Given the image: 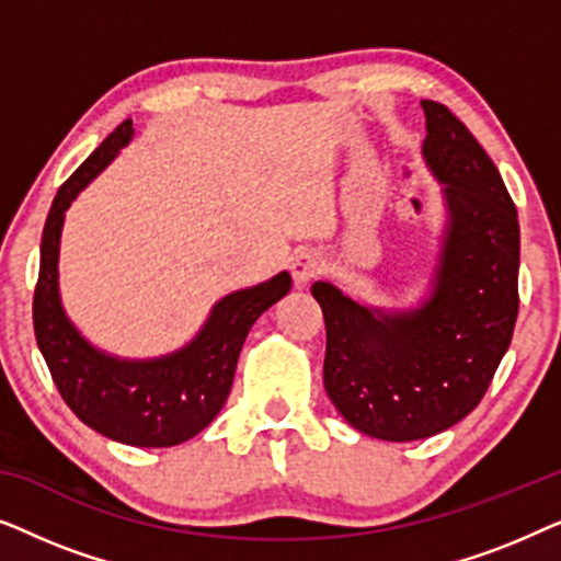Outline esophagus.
<instances>
[{
  "instance_id": "obj_1",
  "label": "esophagus",
  "mask_w": 561,
  "mask_h": 561,
  "mask_svg": "<svg viewBox=\"0 0 561 561\" xmlns=\"http://www.w3.org/2000/svg\"><path fill=\"white\" fill-rule=\"evenodd\" d=\"M321 257L317 255L313 250H301L298 255L294 257V265H290V271H294V280L296 286H309L313 278H319L321 275Z\"/></svg>"
}]
</instances>
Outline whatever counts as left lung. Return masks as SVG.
<instances>
[{
    "instance_id": "left-lung-1",
    "label": "left lung",
    "mask_w": 561,
    "mask_h": 561,
    "mask_svg": "<svg viewBox=\"0 0 561 561\" xmlns=\"http://www.w3.org/2000/svg\"><path fill=\"white\" fill-rule=\"evenodd\" d=\"M426 114L424 158L444 183L449 221L432 296L382 311L313 283L324 311V388L357 432L416 442L482 401L518 317V214L493 160L439 102Z\"/></svg>"
}]
</instances>
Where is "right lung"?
<instances>
[{"instance_id": "obj_1", "label": "right lung", "mask_w": 561, "mask_h": 561, "mask_svg": "<svg viewBox=\"0 0 561 561\" xmlns=\"http://www.w3.org/2000/svg\"><path fill=\"white\" fill-rule=\"evenodd\" d=\"M133 137L122 122L58 188L45 219L41 275L33 298L35 340L68 409L94 432L129 447H175L214 421L232 390L244 336L263 311L290 290L278 273L260 286L234 290L214 306L186 347L156 359H117L83 340L58 296V250L66 209L112 163Z\"/></svg>"}]
</instances>
